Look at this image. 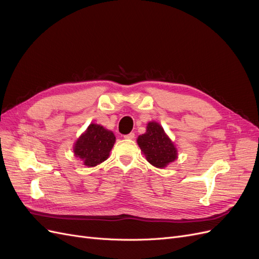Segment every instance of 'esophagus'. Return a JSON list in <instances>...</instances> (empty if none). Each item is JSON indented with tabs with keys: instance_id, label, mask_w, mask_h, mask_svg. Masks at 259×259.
I'll return each mask as SVG.
<instances>
[{
	"instance_id": "1",
	"label": "esophagus",
	"mask_w": 259,
	"mask_h": 259,
	"mask_svg": "<svg viewBox=\"0 0 259 259\" xmlns=\"http://www.w3.org/2000/svg\"><path fill=\"white\" fill-rule=\"evenodd\" d=\"M123 137H124L125 139H134L135 134H134V133H130V134H127V135H124Z\"/></svg>"
}]
</instances>
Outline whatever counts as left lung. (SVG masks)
Wrapping results in <instances>:
<instances>
[{
	"label": "left lung",
	"instance_id": "8db88e82",
	"mask_svg": "<svg viewBox=\"0 0 259 259\" xmlns=\"http://www.w3.org/2000/svg\"><path fill=\"white\" fill-rule=\"evenodd\" d=\"M137 144L147 161L158 168L166 167L178 158L176 146L155 121L147 124L146 133L138 136Z\"/></svg>",
	"mask_w": 259,
	"mask_h": 259
}]
</instances>
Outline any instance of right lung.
I'll return each mask as SVG.
<instances>
[{
  "label": "right lung",
  "instance_id": "1",
  "mask_svg": "<svg viewBox=\"0 0 259 259\" xmlns=\"http://www.w3.org/2000/svg\"><path fill=\"white\" fill-rule=\"evenodd\" d=\"M115 143V136L111 131L99 124L91 123L73 146V153L83 161L85 166L94 167L109 158Z\"/></svg>",
  "mask_w": 259,
  "mask_h": 259
}]
</instances>
